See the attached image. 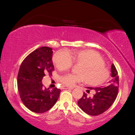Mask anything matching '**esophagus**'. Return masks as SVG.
I'll list each match as a JSON object with an SVG mask.
<instances>
[{
  "label": "esophagus",
  "instance_id": "obj_1",
  "mask_svg": "<svg viewBox=\"0 0 135 135\" xmlns=\"http://www.w3.org/2000/svg\"><path fill=\"white\" fill-rule=\"evenodd\" d=\"M62 89H69V90H73V88L68 87V86H62Z\"/></svg>",
  "mask_w": 135,
  "mask_h": 135
}]
</instances>
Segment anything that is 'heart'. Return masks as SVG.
Listing matches in <instances>:
<instances>
[{"mask_svg": "<svg viewBox=\"0 0 135 135\" xmlns=\"http://www.w3.org/2000/svg\"><path fill=\"white\" fill-rule=\"evenodd\" d=\"M53 61L60 71H66L75 64H79L77 74H67L61 75L59 81L62 85L73 87L77 83L84 82L91 86L103 84L109 76V72L99 53L93 50H66L58 51L53 57Z\"/></svg>", "mask_w": 135, "mask_h": 135, "instance_id": "1", "label": "heart"}]
</instances>
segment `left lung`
Segmentation results:
<instances>
[{
  "instance_id": "1",
  "label": "left lung",
  "mask_w": 135,
  "mask_h": 135,
  "mask_svg": "<svg viewBox=\"0 0 135 135\" xmlns=\"http://www.w3.org/2000/svg\"><path fill=\"white\" fill-rule=\"evenodd\" d=\"M110 75L112 79L105 87H90L87 86L86 92L94 91L92 97H88L84 92V95L78 101L79 108L90 115H98L103 113L110 108L117 98L119 90V76L117 69L113 64L110 69Z\"/></svg>"
}]
</instances>
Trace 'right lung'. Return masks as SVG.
Listing matches in <instances>:
<instances>
[{"label":"right lung","instance_id":"right-lung-1","mask_svg":"<svg viewBox=\"0 0 135 135\" xmlns=\"http://www.w3.org/2000/svg\"><path fill=\"white\" fill-rule=\"evenodd\" d=\"M52 49L42 47L26 58L18 74V88L23 104L31 111L44 113L58 100L61 90L44 87L42 80L45 74L52 75L54 66Z\"/></svg>","mask_w":135,"mask_h":135}]
</instances>
